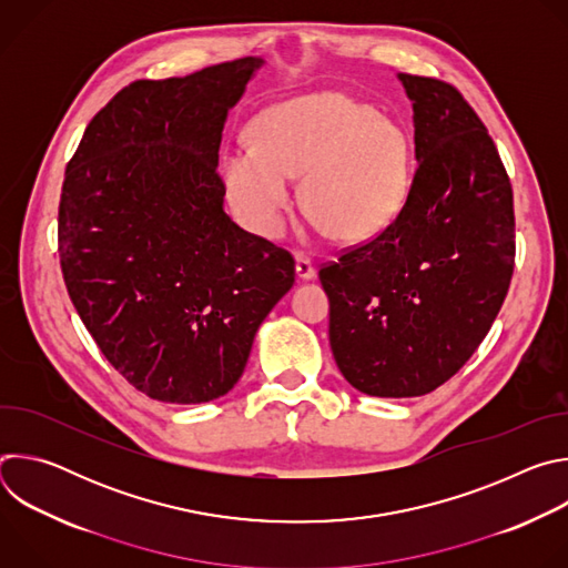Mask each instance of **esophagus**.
<instances>
[{
	"label": "esophagus",
	"instance_id": "esophagus-1",
	"mask_svg": "<svg viewBox=\"0 0 568 568\" xmlns=\"http://www.w3.org/2000/svg\"><path fill=\"white\" fill-rule=\"evenodd\" d=\"M296 276H298V281H312L314 276H316V270H314V265L310 263V258H305L303 254H296Z\"/></svg>",
	"mask_w": 568,
	"mask_h": 568
}]
</instances>
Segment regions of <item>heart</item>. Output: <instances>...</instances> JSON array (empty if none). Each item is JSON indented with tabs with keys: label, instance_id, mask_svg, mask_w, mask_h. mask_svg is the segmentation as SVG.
I'll return each mask as SVG.
<instances>
[{
	"label": "heart",
	"instance_id": "1",
	"mask_svg": "<svg viewBox=\"0 0 568 568\" xmlns=\"http://www.w3.org/2000/svg\"><path fill=\"white\" fill-rule=\"evenodd\" d=\"M256 143L226 150V195L254 233L276 237L292 209L290 180L303 178V209L346 245L393 224L412 186L404 130L342 92H318L267 110Z\"/></svg>",
	"mask_w": 568,
	"mask_h": 568
}]
</instances>
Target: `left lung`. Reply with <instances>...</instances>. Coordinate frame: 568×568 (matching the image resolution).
Here are the masks:
<instances>
[{
	"label": "left lung",
	"mask_w": 568,
	"mask_h": 568,
	"mask_svg": "<svg viewBox=\"0 0 568 568\" xmlns=\"http://www.w3.org/2000/svg\"><path fill=\"white\" fill-rule=\"evenodd\" d=\"M414 105L416 175L375 240L318 272L342 375L375 397L445 384L488 335L515 267L513 186L458 90L397 73Z\"/></svg>",
	"instance_id": "obj_1"
}]
</instances>
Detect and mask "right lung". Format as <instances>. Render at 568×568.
<instances>
[{"mask_svg": "<svg viewBox=\"0 0 568 568\" xmlns=\"http://www.w3.org/2000/svg\"><path fill=\"white\" fill-rule=\"evenodd\" d=\"M250 55L136 80L88 125L64 171L58 252L67 292L108 362L171 404L222 397L294 285L292 256L224 213L217 152Z\"/></svg>", "mask_w": 568, "mask_h": 568, "instance_id": "right-lung-1", "label": "right lung"}]
</instances>
